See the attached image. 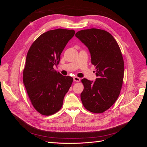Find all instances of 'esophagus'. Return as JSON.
<instances>
[{"label":"esophagus","instance_id":"obj_1","mask_svg":"<svg viewBox=\"0 0 147 147\" xmlns=\"http://www.w3.org/2000/svg\"><path fill=\"white\" fill-rule=\"evenodd\" d=\"M74 82H79L80 81V78L77 77H74Z\"/></svg>","mask_w":147,"mask_h":147}]
</instances>
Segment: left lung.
Wrapping results in <instances>:
<instances>
[{
    "mask_svg": "<svg viewBox=\"0 0 147 147\" xmlns=\"http://www.w3.org/2000/svg\"><path fill=\"white\" fill-rule=\"evenodd\" d=\"M75 36L88 48L97 77L94 82L82 80V104L91 112L103 113L117 100L121 90L124 61L121 50L112 35L104 30H82Z\"/></svg>",
    "mask_w": 147,
    "mask_h": 147,
    "instance_id": "left-lung-1",
    "label": "left lung"
}]
</instances>
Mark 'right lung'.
<instances>
[{
    "label": "right lung",
    "mask_w": 147,
    "mask_h": 147,
    "mask_svg": "<svg viewBox=\"0 0 147 147\" xmlns=\"http://www.w3.org/2000/svg\"><path fill=\"white\" fill-rule=\"evenodd\" d=\"M75 33L74 30L57 29L42 34L30 46L23 70V83L35 109L49 116L61 109L64 97L73 78L63 76L53 68Z\"/></svg>",
    "instance_id": "right-lung-1"
}]
</instances>
